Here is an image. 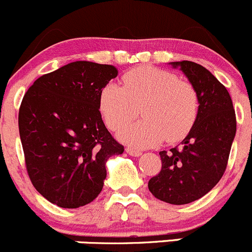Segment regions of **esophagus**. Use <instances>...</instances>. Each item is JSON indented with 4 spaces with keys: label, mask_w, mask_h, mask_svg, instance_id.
<instances>
[{
    "label": "esophagus",
    "mask_w": 252,
    "mask_h": 252,
    "mask_svg": "<svg viewBox=\"0 0 252 252\" xmlns=\"http://www.w3.org/2000/svg\"><path fill=\"white\" fill-rule=\"evenodd\" d=\"M126 151L128 152V154L130 155V156H134V157H139V156H141V154H142V152H141V151H139V150L131 149V147H126Z\"/></svg>",
    "instance_id": "esophagus-1"
}]
</instances>
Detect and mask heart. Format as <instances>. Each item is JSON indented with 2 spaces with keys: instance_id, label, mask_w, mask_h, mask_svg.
<instances>
[{
  "instance_id": "b5f03b06",
  "label": "heart",
  "mask_w": 252,
  "mask_h": 252,
  "mask_svg": "<svg viewBox=\"0 0 252 252\" xmlns=\"http://www.w3.org/2000/svg\"><path fill=\"white\" fill-rule=\"evenodd\" d=\"M98 106L105 123L119 130L142 107L143 119L119 131L118 138L131 146H156L166 139H184L196 122L199 95L194 86L168 70L139 67L123 75V88L108 83L102 88Z\"/></svg>"
}]
</instances>
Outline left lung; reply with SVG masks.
I'll return each instance as SVG.
<instances>
[{"label": "left lung", "instance_id": "1", "mask_svg": "<svg viewBox=\"0 0 252 252\" xmlns=\"http://www.w3.org/2000/svg\"><path fill=\"white\" fill-rule=\"evenodd\" d=\"M169 64L179 68L196 89L199 113L182 147L159 152L162 169L149 180V190L161 201L185 205L207 194L222 178L236 119L229 93L210 70L190 61Z\"/></svg>", "mask_w": 252, "mask_h": 252}]
</instances>
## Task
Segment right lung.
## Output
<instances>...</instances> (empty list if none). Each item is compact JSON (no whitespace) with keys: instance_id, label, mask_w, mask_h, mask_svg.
<instances>
[{"instance_id":"right-lung-1","label":"right lung","mask_w":252,"mask_h":252,"mask_svg":"<svg viewBox=\"0 0 252 252\" xmlns=\"http://www.w3.org/2000/svg\"><path fill=\"white\" fill-rule=\"evenodd\" d=\"M118 69L77 61L42 75L24 95L19 135L35 189L52 204L78 208L98 196L106 162L124 146L106 128L100 93Z\"/></svg>"}]
</instances>
